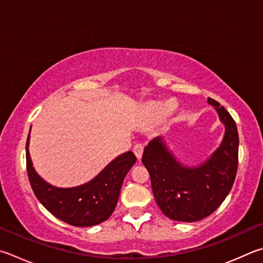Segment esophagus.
Here are the masks:
<instances>
[{"label": "esophagus", "instance_id": "1", "mask_svg": "<svg viewBox=\"0 0 263 263\" xmlns=\"http://www.w3.org/2000/svg\"><path fill=\"white\" fill-rule=\"evenodd\" d=\"M142 152H144V146H142L141 144H137V145H135V147H133V153H135V155L137 156L138 160L141 159Z\"/></svg>", "mask_w": 263, "mask_h": 263}]
</instances>
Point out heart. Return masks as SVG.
Segmentation results:
<instances>
[{
    "mask_svg": "<svg viewBox=\"0 0 263 263\" xmlns=\"http://www.w3.org/2000/svg\"><path fill=\"white\" fill-rule=\"evenodd\" d=\"M170 109V106H156L151 110V117L153 121H160L163 118Z\"/></svg>",
    "mask_w": 263,
    "mask_h": 263,
    "instance_id": "heart-1",
    "label": "heart"
}]
</instances>
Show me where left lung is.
Listing matches in <instances>:
<instances>
[{
	"label": "left lung",
	"instance_id": "1",
	"mask_svg": "<svg viewBox=\"0 0 263 263\" xmlns=\"http://www.w3.org/2000/svg\"><path fill=\"white\" fill-rule=\"evenodd\" d=\"M208 103L215 107L226 132L221 145L202 164L183 165L161 137L149 141L142 154L157 206L174 221L197 222L209 216L235 183L239 147L236 122L217 101L208 98Z\"/></svg>",
	"mask_w": 263,
	"mask_h": 263
}]
</instances>
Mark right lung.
<instances>
[{"mask_svg": "<svg viewBox=\"0 0 263 263\" xmlns=\"http://www.w3.org/2000/svg\"><path fill=\"white\" fill-rule=\"evenodd\" d=\"M28 144L30 133L26 141L27 175L33 192L47 211L73 227L97 226L110 217L116 208L123 180L137 161L131 151L117 156L88 183L61 189L48 184L36 174Z\"/></svg>", "mask_w": 263, "mask_h": 263, "instance_id": "obj_1", "label": "right lung"}]
</instances>
